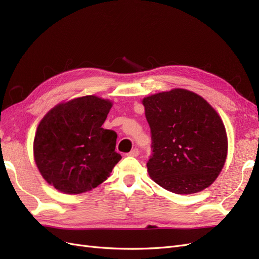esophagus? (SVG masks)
<instances>
[{
	"label": "esophagus",
	"instance_id": "esophagus-1",
	"mask_svg": "<svg viewBox=\"0 0 259 259\" xmlns=\"http://www.w3.org/2000/svg\"><path fill=\"white\" fill-rule=\"evenodd\" d=\"M139 154V150L137 148H135V149H133V150L131 151V152H128L127 153V155H130V156H137Z\"/></svg>",
	"mask_w": 259,
	"mask_h": 259
}]
</instances>
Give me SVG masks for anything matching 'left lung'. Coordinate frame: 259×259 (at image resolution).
Here are the masks:
<instances>
[{"mask_svg":"<svg viewBox=\"0 0 259 259\" xmlns=\"http://www.w3.org/2000/svg\"><path fill=\"white\" fill-rule=\"evenodd\" d=\"M151 130L149 176L177 194L197 193L221 174L228 153L222 117L198 94L184 89L143 99Z\"/></svg>","mask_w":259,"mask_h":259,"instance_id":"left-lung-1","label":"left lung"}]
</instances>
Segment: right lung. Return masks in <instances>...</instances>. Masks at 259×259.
I'll return each instance as SVG.
<instances>
[{"label":"right lung","mask_w":259,"mask_h":259,"mask_svg":"<svg viewBox=\"0 0 259 259\" xmlns=\"http://www.w3.org/2000/svg\"><path fill=\"white\" fill-rule=\"evenodd\" d=\"M112 101L95 95L60 103L36 128L33 156L42 177L58 191L80 194L109 177L122 156L115 152L116 133L101 125Z\"/></svg>","instance_id":"add662e5"}]
</instances>
